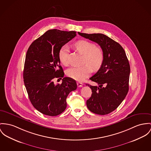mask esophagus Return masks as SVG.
I'll return each instance as SVG.
<instances>
[{"label":"esophagus","instance_id":"34e87169","mask_svg":"<svg viewBox=\"0 0 151 151\" xmlns=\"http://www.w3.org/2000/svg\"><path fill=\"white\" fill-rule=\"evenodd\" d=\"M77 85H78V86L79 87H81L82 86H83V84L81 83V82H77Z\"/></svg>","mask_w":151,"mask_h":151}]
</instances>
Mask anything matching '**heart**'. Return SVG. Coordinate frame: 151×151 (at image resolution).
I'll return each mask as SVG.
<instances>
[{
	"mask_svg": "<svg viewBox=\"0 0 151 151\" xmlns=\"http://www.w3.org/2000/svg\"><path fill=\"white\" fill-rule=\"evenodd\" d=\"M75 49L83 55V64L81 67H73L68 69L66 73L68 76L78 81H82L90 76L92 69L95 71L101 67L104 55L101 47L87 40H79L74 44ZM68 50L66 46H63L58 52V58L60 62L65 65H68Z\"/></svg>",
	"mask_w": 151,
	"mask_h": 151,
	"instance_id": "1",
	"label": "heart"
}]
</instances>
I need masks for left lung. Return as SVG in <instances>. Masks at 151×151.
I'll return each mask as SVG.
<instances>
[{
  "mask_svg": "<svg viewBox=\"0 0 151 151\" xmlns=\"http://www.w3.org/2000/svg\"><path fill=\"white\" fill-rule=\"evenodd\" d=\"M78 34L99 44L104 55L101 67L90 78L98 86L87 84L93 93L87 101V106L95 114H109L122 103L129 91L130 68L125 52L119 43L106 35Z\"/></svg>",
  "mask_w": 151,
  "mask_h": 151,
  "instance_id": "obj_1",
  "label": "left lung"
}]
</instances>
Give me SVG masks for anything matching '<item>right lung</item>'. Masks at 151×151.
Wrapping results in <instances>:
<instances>
[{
	"label": "right lung",
	"instance_id": "right-lung-1",
	"mask_svg": "<svg viewBox=\"0 0 151 151\" xmlns=\"http://www.w3.org/2000/svg\"><path fill=\"white\" fill-rule=\"evenodd\" d=\"M74 31L49 30L35 40L29 47L25 58L23 81L29 99L38 111L56 116L67 107L68 94L77 88L76 81L63 78L61 84L56 85L55 78L64 77L60 65V48L76 35Z\"/></svg>",
	"mask_w": 151,
	"mask_h": 151
}]
</instances>
